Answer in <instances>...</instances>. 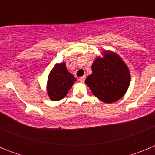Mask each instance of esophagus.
Masks as SVG:
<instances>
[{"label":"esophagus","mask_w":155,"mask_h":155,"mask_svg":"<svg viewBox=\"0 0 155 155\" xmlns=\"http://www.w3.org/2000/svg\"><path fill=\"white\" fill-rule=\"evenodd\" d=\"M84 80H85V76H82L79 78V81H80L81 82H84Z\"/></svg>","instance_id":"obj_1"}]
</instances>
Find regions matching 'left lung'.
<instances>
[{
	"mask_svg": "<svg viewBox=\"0 0 155 155\" xmlns=\"http://www.w3.org/2000/svg\"><path fill=\"white\" fill-rule=\"evenodd\" d=\"M92 73L85 84L94 96L105 103H113L124 96L130 83V74L121 57L112 51H104L91 66Z\"/></svg>",
	"mask_w": 155,
	"mask_h": 155,
	"instance_id": "left-lung-1",
	"label": "left lung"
}]
</instances>
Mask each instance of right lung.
<instances>
[{
  "label": "right lung",
  "mask_w": 155,
  "mask_h": 155,
  "mask_svg": "<svg viewBox=\"0 0 155 155\" xmlns=\"http://www.w3.org/2000/svg\"><path fill=\"white\" fill-rule=\"evenodd\" d=\"M76 78L66 68L65 63L57 64L50 71L47 81V93L52 101H59L67 95Z\"/></svg>",
  "instance_id": "right-lung-1"
}]
</instances>
